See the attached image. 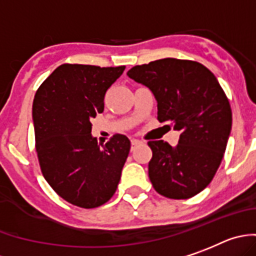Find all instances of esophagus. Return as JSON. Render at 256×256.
<instances>
[{
  "instance_id": "obj_1",
  "label": "esophagus",
  "mask_w": 256,
  "mask_h": 256,
  "mask_svg": "<svg viewBox=\"0 0 256 256\" xmlns=\"http://www.w3.org/2000/svg\"><path fill=\"white\" fill-rule=\"evenodd\" d=\"M142 142H140V140H138V139H131V150H134V149L136 148L138 145H140L142 144Z\"/></svg>"
}]
</instances>
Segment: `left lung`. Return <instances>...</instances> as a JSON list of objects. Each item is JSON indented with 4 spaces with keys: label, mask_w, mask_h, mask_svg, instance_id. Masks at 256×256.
Segmentation results:
<instances>
[{
    "label": "left lung",
    "mask_w": 256,
    "mask_h": 256,
    "mask_svg": "<svg viewBox=\"0 0 256 256\" xmlns=\"http://www.w3.org/2000/svg\"><path fill=\"white\" fill-rule=\"evenodd\" d=\"M128 76L153 93L160 122L180 132L174 148L163 140L148 142L153 188L170 199L199 194L222 162L232 128L231 106L217 78L199 62L177 58L134 66Z\"/></svg>",
    "instance_id": "1"
}]
</instances>
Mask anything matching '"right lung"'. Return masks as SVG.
Instances as JSON below:
<instances>
[{
	"mask_svg": "<svg viewBox=\"0 0 256 256\" xmlns=\"http://www.w3.org/2000/svg\"><path fill=\"white\" fill-rule=\"evenodd\" d=\"M125 66L61 65L36 90L33 124L39 164L57 194L80 208H96L114 196L130 152L114 135L106 145L92 135V118L104 110L107 89Z\"/></svg>",
	"mask_w": 256,
	"mask_h": 256,
	"instance_id": "add662e5",
	"label": "right lung"
}]
</instances>
